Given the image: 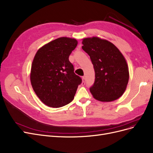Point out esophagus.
I'll use <instances>...</instances> for the list:
<instances>
[{"mask_svg":"<svg viewBox=\"0 0 153 153\" xmlns=\"http://www.w3.org/2000/svg\"><path fill=\"white\" fill-rule=\"evenodd\" d=\"M85 85V76H83L82 77V85Z\"/></svg>","mask_w":153,"mask_h":153,"instance_id":"1","label":"esophagus"}]
</instances>
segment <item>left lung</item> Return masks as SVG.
I'll use <instances>...</instances> for the list:
<instances>
[{
    "mask_svg": "<svg viewBox=\"0 0 153 153\" xmlns=\"http://www.w3.org/2000/svg\"><path fill=\"white\" fill-rule=\"evenodd\" d=\"M82 50L88 54L95 74L90 91L95 99L112 102L124 93L129 80L126 59L114 44L98 37L82 39Z\"/></svg>",
    "mask_w": 153,
    "mask_h": 153,
    "instance_id": "1",
    "label": "left lung"
}]
</instances>
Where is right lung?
<instances>
[{
	"mask_svg": "<svg viewBox=\"0 0 153 153\" xmlns=\"http://www.w3.org/2000/svg\"><path fill=\"white\" fill-rule=\"evenodd\" d=\"M77 45L76 39L59 37L39 48L33 58L31 85L38 98L48 107L58 108L71 102L81 83L68 60Z\"/></svg>",
	"mask_w": 153,
	"mask_h": 153,
	"instance_id": "1",
	"label": "right lung"
}]
</instances>
